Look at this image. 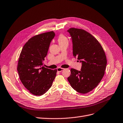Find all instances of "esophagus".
<instances>
[{
  "label": "esophagus",
  "mask_w": 123,
  "mask_h": 123,
  "mask_svg": "<svg viewBox=\"0 0 123 123\" xmlns=\"http://www.w3.org/2000/svg\"><path fill=\"white\" fill-rule=\"evenodd\" d=\"M57 71H58V72H61L63 70H64V69L62 68H58L57 69Z\"/></svg>",
  "instance_id": "esophagus-1"
}]
</instances>
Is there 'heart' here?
<instances>
[{
    "mask_svg": "<svg viewBox=\"0 0 123 123\" xmlns=\"http://www.w3.org/2000/svg\"><path fill=\"white\" fill-rule=\"evenodd\" d=\"M58 41L59 42V43L61 44L68 41V40H67V39L66 38V37L64 35H63V34H60L59 36L58 37Z\"/></svg>",
    "mask_w": 123,
    "mask_h": 123,
    "instance_id": "1",
    "label": "heart"
}]
</instances>
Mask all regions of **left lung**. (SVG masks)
<instances>
[{
    "instance_id": "obj_1",
    "label": "left lung",
    "mask_w": 123,
    "mask_h": 123,
    "mask_svg": "<svg viewBox=\"0 0 123 123\" xmlns=\"http://www.w3.org/2000/svg\"><path fill=\"white\" fill-rule=\"evenodd\" d=\"M73 55L81 62L80 71L71 69L67 79L71 87L80 93L92 91L102 79L106 68V58L98 41L85 30L70 28Z\"/></svg>"
}]
</instances>
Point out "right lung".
I'll return each mask as SVG.
<instances>
[{"instance_id": "add662e5", "label": "right lung", "mask_w": 123, "mask_h": 123, "mask_svg": "<svg viewBox=\"0 0 123 123\" xmlns=\"http://www.w3.org/2000/svg\"><path fill=\"white\" fill-rule=\"evenodd\" d=\"M53 31L32 37L24 46L19 55L17 70L21 82L29 92L42 95L51 87L57 69L43 66L50 43L54 38Z\"/></svg>"}]
</instances>
